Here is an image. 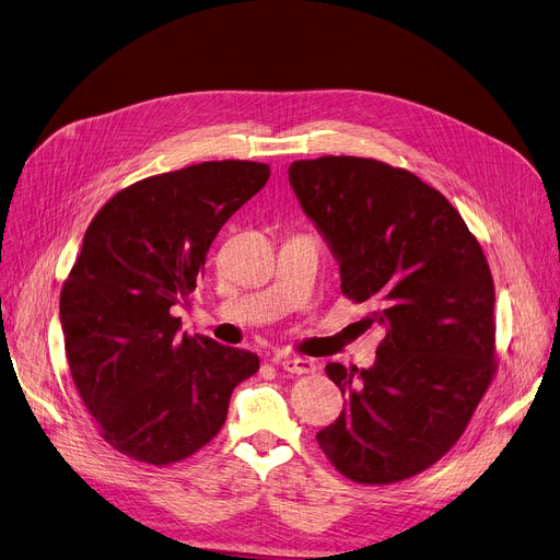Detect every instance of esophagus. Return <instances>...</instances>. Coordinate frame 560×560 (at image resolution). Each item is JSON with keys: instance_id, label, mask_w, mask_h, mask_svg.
<instances>
[{"instance_id": "obj_1", "label": "esophagus", "mask_w": 560, "mask_h": 560, "mask_svg": "<svg viewBox=\"0 0 560 560\" xmlns=\"http://www.w3.org/2000/svg\"><path fill=\"white\" fill-rule=\"evenodd\" d=\"M281 368L290 374H313L317 370L313 359H302V357H285L281 359Z\"/></svg>"}]
</instances>
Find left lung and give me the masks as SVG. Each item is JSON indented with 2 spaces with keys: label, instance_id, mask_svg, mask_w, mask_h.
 <instances>
[{
  "label": "left lung",
  "instance_id": "1",
  "mask_svg": "<svg viewBox=\"0 0 560 560\" xmlns=\"http://www.w3.org/2000/svg\"><path fill=\"white\" fill-rule=\"evenodd\" d=\"M304 213L386 338L372 368L327 365L347 395L317 443L359 483L424 472L463 435L494 376V285L460 213L413 172L322 156L288 167Z\"/></svg>",
  "mask_w": 560,
  "mask_h": 560
}]
</instances>
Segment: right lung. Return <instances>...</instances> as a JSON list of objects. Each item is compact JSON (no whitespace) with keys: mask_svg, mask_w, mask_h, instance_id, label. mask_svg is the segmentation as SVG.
Masks as SVG:
<instances>
[{"mask_svg":"<svg viewBox=\"0 0 560 560\" xmlns=\"http://www.w3.org/2000/svg\"><path fill=\"white\" fill-rule=\"evenodd\" d=\"M270 179V165L206 161L110 197L83 235L61 292L74 386L120 454L179 463L218 435L258 357L182 334L172 306L203 275L222 224Z\"/></svg>","mask_w":560,"mask_h":560,"instance_id":"1","label":"right lung"}]
</instances>
